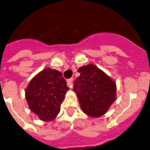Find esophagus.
I'll return each mask as SVG.
<instances>
[{"label": "esophagus", "instance_id": "1", "mask_svg": "<svg viewBox=\"0 0 150 150\" xmlns=\"http://www.w3.org/2000/svg\"><path fill=\"white\" fill-rule=\"evenodd\" d=\"M72 81H73V78H72L67 80V86L69 87H72Z\"/></svg>", "mask_w": 150, "mask_h": 150}]
</instances>
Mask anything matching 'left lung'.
<instances>
[{
  "mask_svg": "<svg viewBox=\"0 0 150 150\" xmlns=\"http://www.w3.org/2000/svg\"><path fill=\"white\" fill-rule=\"evenodd\" d=\"M80 76L74 82L82 111L98 117L107 112L116 98L115 82L93 64L80 67Z\"/></svg>",
  "mask_w": 150,
  "mask_h": 150,
  "instance_id": "obj_1",
  "label": "left lung"
}]
</instances>
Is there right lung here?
Listing matches in <instances>:
<instances>
[{
  "label": "right lung",
  "instance_id": "1",
  "mask_svg": "<svg viewBox=\"0 0 150 150\" xmlns=\"http://www.w3.org/2000/svg\"><path fill=\"white\" fill-rule=\"evenodd\" d=\"M68 90L62 73L47 67L31 80L25 96L31 111L42 121H50L59 113Z\"/></svg>",
  "mask_w": 150,
  "mask_h": 150
}]
</instances>
